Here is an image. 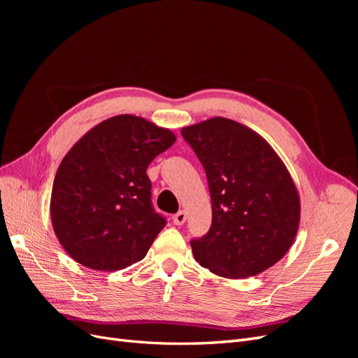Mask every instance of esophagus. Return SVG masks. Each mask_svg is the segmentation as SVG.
I'll return each mask as SVG.
<instances>
[{
    "mask_svg": "<svg viewBox=\"0 0 358 358\" xmlns=\"http://www.w3.org/2000/svg\"><path fill=\"white\" fill-rule=\"evenodd\" d=\"M171 221H173V224H175V225H183V224H185V221H187V213L183 212V210H179L176 215L171 216Z\"/></svg>",
    "mask_w": 358,
    "mask_h": 358,
    "instance_id": "1",
    "label": "esophagus"
}]
</instances>
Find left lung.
I'll list each match as a JSON object with an SVG mask.
<instances>
[{"label":"left lung","mask_w":358,"mask_h":358,"mask_svg":"<svg viewBox=\"0 0 358 358\" xmlns=\"http://www.w3.org/2000/svg\"><path fill=\"white\" fill-rule=\"evenodd\" d=\"M206 170L212 225L191 241L194 258L212 273L241 279L276 264L294 242L300 197L284 161L266 140L222 116L183 127Z\"/></svg>","instance_id":"obj_1"}]
</instances>
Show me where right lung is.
Here are the masks:
<instances>
[{
    "instance_id": "add662e5",
    "label": "right lung",
    "mask_w": 358,
    "mask_h": 358,
    "mask_svg": "<svg viewBox=\"0 0 358 358\" xmlns=\"http://www.w3.org/2000/svg\"><path fill=\"white\" fill-rule=\"evenodd\" d=\"M175 142L167 128L117 115L74 143L50 196L53 231L74 262L115 272L145 258L166 225L154 212L146 169Z\"/></svg>"
}]
</instances>
